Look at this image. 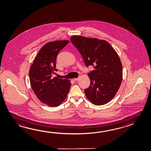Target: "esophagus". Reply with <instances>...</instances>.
I'll return each instance as SVG.
<instances>
[{"label": "esophagus", "instance_id": "1", "mask_svg": "<svg viewBox=\"0 0 151 151\" xmlns=\"http://www.w3.org/2000/svg\"><path fill=\"white\" fill-rule=\"evenodd\" d=\"M80 79V77H78V78H74V81H77L79 80Z\"/></svg>", "mask_w": 151, "mask_h": 151}]
</instances>
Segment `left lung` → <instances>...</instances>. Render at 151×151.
<instances>
[{
  "label": "left lung",
  "mask_w": 151,
  "mask_h": 151,
  "mask_svg": "<svg viewBox=\"0 0 151 151\" xmlns=\"http://www.w3.org/2000/svg\"><path fill=\"white\" fill-rule=\"evenodd\" d=\"M70 40L86 67L91 65L94 69L88 74L89 87L84 90L87 99L96 105L110 102L123 79L122 65L117 52L105 40L82 36H73Z\"/></svg>",
  "instance_id": "left-lung-1"
}]
</instances>
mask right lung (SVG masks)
I'll use <instances>...</instances> for the list:
<instances>
[{"instance_id":"add662e5","label":"right lung","mask_w":151,"mask_h":151,"mask_svg":"<svg viewBox=\"0 0 151 151\" xmlns=\"http://www.w3.org/2000/svg\"><path fill=\"white\" fill-rule=\"evenodd\" d=\"M69 42L68 40H60L45 45L29 69L32 89L41 102L50 107L58 106L65 101L71 85L68 80L53 77L58 71L55 68L58 54Z\"/></svg>"}]
</instances>
